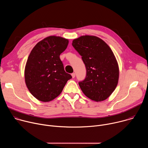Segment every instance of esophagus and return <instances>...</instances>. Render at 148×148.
<instances>
[{"instance_id":"34e87169","label":"esophagus","mask_w":148,"mask_h":148,"mask_svg":"<svg viewBox=\"0 0 148 148\" xmlns=\"http://www.w3.org/2000/svg\"><path fill=\"white\" fill-rule=\"evenodd\" d=\"M71 76H72V77L74 78L75 77V73H72V74H71Z\"/></svg>"}]
</instances>
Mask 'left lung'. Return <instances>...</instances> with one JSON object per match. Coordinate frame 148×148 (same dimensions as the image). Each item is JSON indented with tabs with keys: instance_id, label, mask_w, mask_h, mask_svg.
Segmentation results:
<instances>
[{
	"instance_id": "1",
	"label": "left lung",
	"mask_w": 148,
	"mask_h": 148,
	"mask_svg": "<svg viewBox=\"0 0 148 148\" xmlns=\"http://www.w3.org/2000/svg\"><path fill=\"white\" fill-rule=\"evenodd\" d=\"M72 45L82 56L87 70L85 79L78 82L82 91L96 102L107 99L117 86L119 74L112 50L94 36H82L73 40Z\"/></svg>"
}]
</instances>
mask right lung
Instances as JSON below:
<instances>
[{"label":"right lung","instance_id":"add662e5","mask_svg":"<svg viewBox=\"0 0 148 148\" xmlns=\"http://www.w3.org/2000/svg\"><path fill=\"white\" fill-rule=\"evenodd\" d=\"M69 40L51 36L39 41L31 51L25 69V79L30 92L38 100L49 102L62 92L71 75L64 71L60 55Z\"/></svg>","mask_w":148,"mask_h":148}]
</instances>
